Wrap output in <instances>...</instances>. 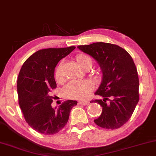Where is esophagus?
<instances>
[{
    "instance_id": "34e87169",
    "label": "esophagus",
    "mask_w": 156,
    "mask_h": 156,
    "mask_svg": "<svg viewBox=\"0 0 156 156\" xmlns=\"http://www.w3.org/2000/svg\"><path fill=\"white\" fill-rule=\"evenodd\" d=\"M89 102H88V101H80V102H78V104L79 105H89Z\"/></svg>"
}]
</instances>
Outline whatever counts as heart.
Wrapping results in <instances>:
<instances>
[{
    "label": "heart",
    "instance_id": "b5f03b06",
    "mask_svg": "<svg viewBox=\"0 0 156 156\" xmlns=\"http://www.w3.org/2000/svg\"><path fill=\"white\" fill-rule=\"evenodd\" d=\"M76 59L78 65L84 70L91 68V67L92 66V59L86 54H77ZM62 68V62H60L58 64L55 73H54V77L57 81H60L63 78ZM92 90L93 85L89 80H73V81L69 82L64 87L63 92L65 96L68 98L83 99L89 96Z\"/></svg>",
    "mask_w": 156,
    "mask_h": 156
}]
</instances>
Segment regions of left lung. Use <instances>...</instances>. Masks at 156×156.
Returning a JSON list of instances; mask_svg holds the SVG:
<instances>
[{
    "label": "left lung",
    "instance_id": "left-lung-1",
    "mask_svg": "<svg viewBox=\"0 0 156 156\" xmlns=\"http://www.w3.org/2000/svg\"><path fill=\"white\" fill-rule=\"evenodd\" d=\"M78 48L97 62L102 79L95 94L102 112L94 123L104 129H115L125 124L139 102V78L135 64L128 52L117 45L97 42Z\"/></svg>",
    "mask_w": 156,
    "mask_h": 156
}]
</instances>
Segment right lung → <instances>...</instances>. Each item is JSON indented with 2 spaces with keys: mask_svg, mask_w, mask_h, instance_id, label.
Listing matches in <instances>:
<instances>
[{
  "mask_svg": "<svg viewBox=\"0 0 156 156\" xmlns=\"http://www.w3.org/2000/svg\"><path fill=\"white\" fill-rule=\"evenodd\" d=\"M75 46L37 51L22 65L17 79L19 105L28 125L45 135L57 134L66 125L77 101L67 100L53 108L52 90L56 89L54 69Z\"/></svg>",
  "mask_w": 156,
  "mask_h": 156,
  "instance_id": "add662e5",
  "label": "right lung"
}]
</instances>
